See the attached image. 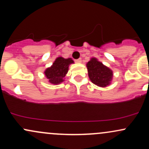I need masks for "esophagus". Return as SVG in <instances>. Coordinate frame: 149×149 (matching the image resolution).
Masks as SVG:
<instances>
[{
	"label": "esophagus",
	"instance_id": "1",
	"mask_svg": "<svg viewBox=\"0 0 149 149\" xmlns=\"http://www.w3.org/2000/svg\"><path fill=\"white\" fill-rule=\"evenodd\" d=\"M75 61H76V63H78V64H80V63L81 62V58H79V59H76V60H75Z\"/></svg>",
	"mask_w": 149,
	"mask_h": 149
}]
</instances>
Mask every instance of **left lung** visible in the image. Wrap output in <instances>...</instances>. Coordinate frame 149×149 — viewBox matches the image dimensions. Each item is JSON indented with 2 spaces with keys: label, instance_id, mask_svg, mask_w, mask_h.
Instances as JSON below:
<instances>
[{
  "label": "left lung",
  "instance_id": "obj_1",
  "mask_svg": "<svg viewBox=\"0 0 149 149\" xmlns=\"http://www.w3.org/2000/svg\"><path fill=\"white\" fill-rule=\"evenodd\" d=\"M88 76L92 83L97 86L105 88L111 84L113 79V71L96 58H91L87 63Z\"/></svg>",
  "mask_w": 149,
  "mask_h": 149
}]
</instances>
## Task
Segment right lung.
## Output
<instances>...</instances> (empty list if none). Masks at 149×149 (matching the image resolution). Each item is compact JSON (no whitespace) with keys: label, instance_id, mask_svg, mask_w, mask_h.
Segmentation results:
<instances>
[{"label":"right lung","instance_id":"right-lung-1","mask_svg":"<svg viewBox=\"0 0 149 149\" xmlns=\"http://www.w3.org/2000/svg\"><path fill=\"white\" fill-rule=\"evenodd\" d=\"M73 63L74 61L71 58L65 59L62 57H57L52 66L47 68L44 71L49 83L53 85H59L64 82L65 76L69 71V65Z\"/></svg>","mask_w":149,"mask_h":149}]
</instances>
